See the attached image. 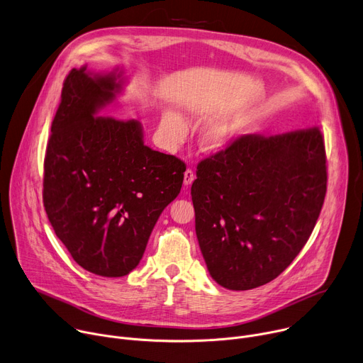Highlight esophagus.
I'll use <instances>...</instances> for the list:
<instances>
[{
	"mask_svg": "<svg viewBox=\"0 0 363 363\" xmlns=\"http://www.w3.org/2000/svg\"><path fill=\"white\" fill-rule=\"evenodd\" d=\"M194 179H195V175H194V171L192 169H186L185 171V174H184V186H189L192 182H194Z\"/></svg>",
	"mask_w": 363,
	"mask_h": 363,
	"instance_id": "esophagus-1",
	"label": "esophagus"
}]
</instances>
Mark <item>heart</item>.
<instances>
[{"instance_id": "obj_1", "label": "heart", "mask_w": 363, "mask_h": 363, "mask_svg": "<svg viewBox=\"0 0 363 363\" xmlns=\"http://www.w3.org/2000/svg\"><path fill=\"white\" fill-rule=\"evenodd\" d=\"M162 125L167 138L171 143H181L186 136V123L174 111H167L162 118ZM235 130L228 121H216L206 126L199 136V146L208 153H218L225 150L234 140Z\"/></svg>"}]
</instances>
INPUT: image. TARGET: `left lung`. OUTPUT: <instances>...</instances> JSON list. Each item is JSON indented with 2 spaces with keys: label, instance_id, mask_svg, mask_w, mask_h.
Returning <instances> with one entry per match:
<instances>
[{
  "label": "left lung",
  "instance_id": "left-lung-1",
  "mask_svg": "<svg viewBox=\"0 0 363 363\" xmlns=\"http://www.w3.org/2000/svg\"><path fill=\"white\" fill-rule=\"evenodd\" d=\"M326 182L319 128L241 136L201 161L191 196L211 277L228 290L274 280L312 234Z\"/></svg>",
  "mask_w": 363,
  "mask_h": 363
}]
</instances>
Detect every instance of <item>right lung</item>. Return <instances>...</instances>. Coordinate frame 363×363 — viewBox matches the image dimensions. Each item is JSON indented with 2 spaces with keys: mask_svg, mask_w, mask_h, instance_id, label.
Instances as JSON below:
<instances>
[{
  "mask_svg": "<svg viewBox=\"0 0 363 363\" xmlns=\"http://www.w3.org/2000/svg\"><path fill=\"white\" fill-rule=\"evenodd\" d=\"M125 83L119 67L73 69L44 158L43 201L51 227L74 262L101 277L126 276L139 264L186 169L145 145L139 121L101 116Z\"/></svg>",
  "mask_w": 363,
  "mask_h": 363,
  "instance_id": "obj_1",
  "label": "right lung"
}]
</instances>
